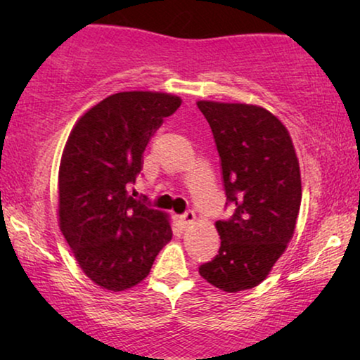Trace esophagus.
Returning <instances> with one entry per match:
<instances>
[{
  "mask_svg": "<svg viewBox=\"0 0 360 360\" xmlns=\"http://www.w3.org/2000/svg\"><path fill=\"white\" fill-rule=\"evenodd\" d=\"M180 219H181V223H184L185 226H190V224L193 223V221L196 219V214H195V211H191V210L185 211V213L180 216Z\"/></svg>",
  "mask_w": 360,
  "mask_h": 360,
  "instance_id": "1",
  "label": "esophagus"
}]
</instances>
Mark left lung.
<instances>
[{
  "label": "left lung",
  "instance_id": "8db88e82",
  "mask_svg": "<svg viewBox=\"0 0 360 360\" xmlns=\"http://www.w3.org/2000/svg\"><path fill=\"white\" fill-rule=\"evenodd\" d=\"M213 131L233 216L216 221L218 255L200 267L223 292L257 287L293 238L302 203V176L292 137L262 106L198 101Z\"/></svg>",
  "mask_w": 360,
  "mask_h": 360
}]
</instances>
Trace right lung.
<instances>
[{"instance_id": "add662e5", "label": "right lung", "mask_w": 360, "mask_h": 360, "mask_svg": "<svg viewBox=\"0 0 360 360\" xmlns=\"http://www.w3.org/2000/svg\"><path fill=\"white\" fill-rule=\"evenodd\" d=\"M180 96L121 91L90 108L68 136L58 169V226L98 287L122 292L149 275L172 239L169 214L129 195L150 137Z\"/></svg>"}]
</instances>
